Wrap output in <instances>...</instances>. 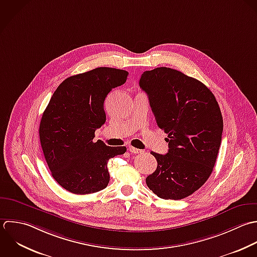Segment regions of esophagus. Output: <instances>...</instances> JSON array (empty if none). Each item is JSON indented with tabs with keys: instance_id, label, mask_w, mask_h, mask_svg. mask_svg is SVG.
<instances>
[{
	"instance_id": "obj_1",
	"label": "esophagus",
	"mask_w": 257,
	"mask_h": 257,
	"mask_svg": "<svg viewBox=\"0 0 257 257\" xmlns=\"http://www.w3.org/2000/svg\"><path fill=\"white\" fill-rule=\"evenodd\" d=\"M128 150H129L131 153H134V154H138V153H141V152H142V150L137 149V148H135V147H133V146H129Z\"/></svg>"
}]
</instances>
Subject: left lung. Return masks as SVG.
<instances>
[{
  "instance_id": "1",
  "label": "left lung",
  "mask_w": 257,
  "mask_h": 257,
  "mask_svg": "<svg viewBox=\"0 0 257 257\" xmlns=\"http://www.w3.org/2000/svg\"><path fill=\"white\" fill-rule=\"evenodd\" d=\"M156 123L168 138V153L151 152L157 160L146 184L162 199H183L209 178L219 151L223 119L212 92L180 71L159 67L139 81Z\"/></svg>"
}]
</instances>
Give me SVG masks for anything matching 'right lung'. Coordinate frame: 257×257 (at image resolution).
<instances>
[{
	"instance_id": "1",
	"label": "right lung",
	"mask_w": 257,
	"mask_h": 257,
	"mask_svg": "<svg viewBox=\"0 0 257 257\" xmlns=\"http://www.w3.org/2000/svg\"><path fill=\"white\" fill-rule=\"evenodd\" d=\"M125 70L99 67L71 76L54 92L39 128L43 153L53 178L75 194H90L107 187L110 158L126 152L94 142L96 129L106 121L108 93L127 80Z\"/></svg>"
}]
</instances>
